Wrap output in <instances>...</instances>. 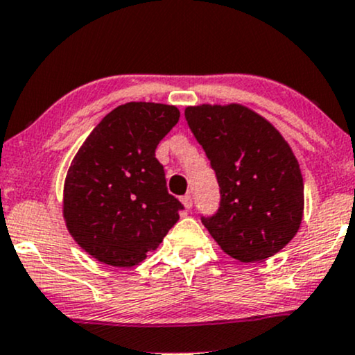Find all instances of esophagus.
I'll return each instance as SVG.
<instances>
[{
    "mask_svg": "<svg viewBox=\"0 0 355 355\" xmlns=\"http://www.w3.org/2000/svg\"><path fill=\"white\" fill-rule=\"evenodd\" d=\"M181 202L184 204L186 209H191V207H193V198H191V194L182 196V198H181Z\"/></svg>",
    "mask_w": 355,
    "mask_h": 355,
    "instance_id": "obj_1",
    "label": "esophagus"
}]
</instances>
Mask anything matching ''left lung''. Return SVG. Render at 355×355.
Listing matches in <instances>:
<instances>
[{"label": "left lung", "instance_id": "left-lung-1", "mask_svg": "<svg viewBox=\"0 0 355 355\" xmlns=\"http://www.w3.org/2000/svg\"><path fill=\"white\" fill-rule=\"evenodd\" d=\"M184 116L219 184V209L202 216V224L237 261L274 256L302 220L304 182L293 149L269 121L241 104L191 106Z\"/></svg>", "mask_w": 355, "mask_h": 355}]
</instances>
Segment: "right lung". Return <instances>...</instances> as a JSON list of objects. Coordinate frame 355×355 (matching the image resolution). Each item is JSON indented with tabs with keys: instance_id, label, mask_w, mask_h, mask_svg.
<instances>
[{
	"instance_id": "obj_1",
	"label": "right lung",
	"mask_w": 355,
	"mask_h": 355,
	"mask_svg": "<svg viewBox=\"0 0 355 355\" xmlns=\"http://www.w3.org/2000/svg\"><path fill=\"white\" fill-rule=\"evenodd\" d=\"M176 106L126 103L86 137L64 181L62 214L74 241L99 262L132 268L154 251L184 209L166 187L159 141Z\"/></svg>"
}]
</instances>
